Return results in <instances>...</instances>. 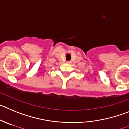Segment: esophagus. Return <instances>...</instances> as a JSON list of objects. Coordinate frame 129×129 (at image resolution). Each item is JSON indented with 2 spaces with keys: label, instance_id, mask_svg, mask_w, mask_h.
Instances as JSON below:
<instances>
[{
  "label": "esophagus",
  "instance_id": "1",
  "mask_svg": "<svg viewBox=\"0 0 129 129\" xmlns=\"http://www.w3.org/2000/svg\"><path fill=\"white\" fill-rule=\"evenodd\" d=\"M67 63H71V61H67Z\"/></svg>",
  "mask_w": 129,
  "mask_h": 129
}]
</instances>
